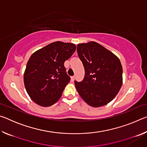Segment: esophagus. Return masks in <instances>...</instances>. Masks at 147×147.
<instances>
[{"label":"esophagus","instance_id":"34e87169","mask_svg":"<svg viewBox=\"0 0 147 147\" xmlns=\"http://www.w3.org/2000/svg\"><path fill=\"white\" fill-rule=\"evenodd\" d=\"M74 78H75V76H71V81L73 82L74 80Z\"/></svg>","mask_w":147,"mask_h":147}]
</instances>
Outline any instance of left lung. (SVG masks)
Listing matches in <instances>:
<instances>
[{"label": "left lung", "instance_id": "1", "mask_svg": "<svg viewBox=\"0 0 147 147\" xmlns=\"http://www.w3.org/2000/svg\"><path fill=\"white\" fill-rule=\"evenodd\" d=\"M77 53L85 69L83 80L74 81L79 94L91 106L106 105L115 98L123 84L120 60L94 41L78 44Z\"/></svg>", "mask_w": 147, "mask_h": 147}]
</instances>
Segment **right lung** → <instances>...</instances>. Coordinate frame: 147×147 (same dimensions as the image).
Masks as SVG:
<instances>
[{"label":"right lung","instance_id":"obj_1","mask_svg":"<svg viewBox=\"0 0 147 147\" xmlns=\"http://www.w3.org/2000/svg\"><path fill=\"white\" fill-rule=\"evenodd\" d=\"M75 45L56 41L35 52L27 63L24 83L32 100L50 106L60 98L70 82L64 62L75 52Z\"/></svg>","mask_w":147,"mask_h":147}]
</instances>
